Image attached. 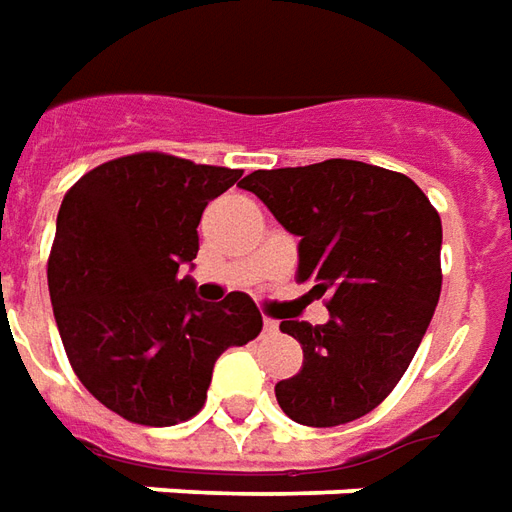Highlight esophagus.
Here are the masks:
<instances>
[{
  "instance_id": "34e87169",
  "label": "esophagus",
  "mask_w": 512,
  "mask_h": 512,
  "mask_svg": "<svg viewBox=\"0 0 512 512\" xmlns=\"http://www.w3.org/2000/svg\"><path fill=\"white\" fill-rule=\"evenodd\" d=\"M277 330H280V324H277L274 318H263V332L271 335V332H277Z\"/></svg>"
}]
</instances>
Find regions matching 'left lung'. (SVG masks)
<instances>
[{
	"label": "left lung",
	"mask_w": 512,
	"mask_h": 512,
	"mask_svg": "<svg viewBox=\"0 0 512 512\" xmlns=\"http://www.w3.org/2000/svg\"><path fill=\"white\" fill-rule=\"evenodd\" d=\"M244 191L299 238V282L330 321H282L305 363L277 382L282 413L307 427L366 416L396 388L441 296V216L416 182L360 160L252 171Z\"/></svg>",
	"instance_id": "left-lung-1"
}]
</instances>
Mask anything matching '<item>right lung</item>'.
<instances>
[{"label":"right lung","instance_id":"obj_1","mask_svg":"<svg viewBox=\"0 0 512 512\" xmlns=\"http://www.w3.org/2000/svg\"><path fill=\"white\" fill-rule=\"evenodd\" d=\"M241 174L141 152L88 171L60 205L46 271L60 341L82 385L127 421L196 416L221 352L263 330L246 293L202 302L180 277L207 202Z\"/></svg>","mask_w":512,"mask_h":512}]
</instances>
